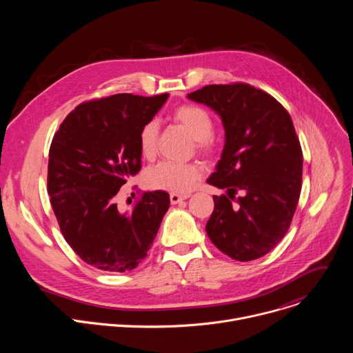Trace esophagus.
<instances>
[{
    "mask_svg": "<svg viewBox=\"0 0 353 353\" xmlns=\"http://www.w3.org/2000/svg\"><path fill=\"white\" fill-rule=\"evenodd\" d=\"M187 195H179V194H170V203L172 204H179L183 199H187Z\"/></svg>",
    "mask_w": 353,
    "mask_h": 353,
    "instance_id": "esophagus-1",
    "label": "esophagus"
}]
</instances>
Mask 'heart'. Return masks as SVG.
<instances>
[{"instance_id": "obj_1", "label": "heart", "mask_w": 353, "mask_h": 353, "mask_svg": "<svg viewBox=\"0 0 353 353\" xmlns=\"http://www.w3.org/2000/svg\"><path fill=\"white\" fill-rule=\"evenodd\" d=\"M173 120L183 125L194 138L195 149L205 157H214L219 150V143L214 137V119L201 106L183 105L173 110ZM159 125L155 120L143 124L138 135L139 152L145 158H152L157 150ZM203 177V168L196 162L163 161L150 166L143 176L145 184L152 190H163L173 194L190 192Z\"/></svg>"}]
</instances>
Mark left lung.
<instances>
[{
  "instance_id": "obj_1",
  "label": "left lung",
  "mask_w": 353,
  "mask_h": 353,
  "mask_svg": "<svg viewBox=\"0 0 353 353\" xmlns=\"http://www.w3.org/2000/svg\"><path fill=\"white\" fill-rule=\"evenodd\" d=\"M188 97L214 109L226 134L207 183L228 195H214L207 233L230 259L257 260L286 234L299 203L303 152L290 114L270 93L244 82L207 85ZM239 190L243 195L236 199Z\"/></svg>"
}]
</instances>
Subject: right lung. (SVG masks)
<instances>
[{"label": "right lung", "instance_id": "obj_1", "mask_svg": "<svg viewBox=\"0 0 353 353\" xmlns=\"http://www.w3.org/2000/svg\"><path fill=\"white\" fill-rule=\"evenodd\" d=\"M169 93H117L78 105L60 124L48 152L47 191L60 230L86 264L109 272L134 270L159 230L170 198L143 191L130 214L116 195L141 170L138 135Z\"/></svg>", "mask_w": 353, "mask_h": 353}]
</instances>
